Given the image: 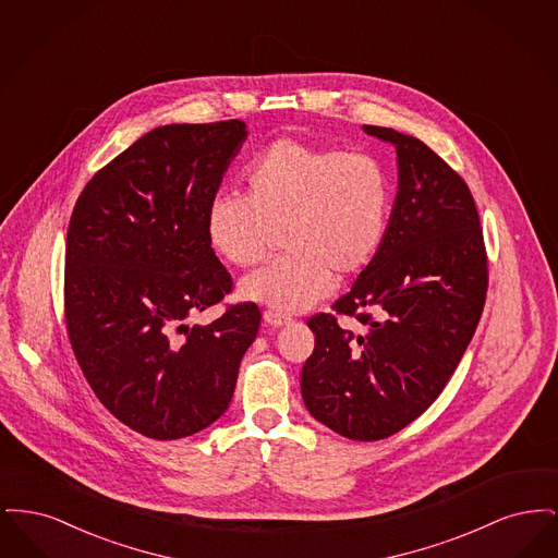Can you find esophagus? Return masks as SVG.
<instances>
[{"label": "esophagus", "instance_id": "esophagus-1", "mask_svg": "<svg viewBox=\"0 0 558 558\" xmlns=\"http://www.w3.org/2000/svg\"><path fill=\"white\" fill-rule=\"evenodd\" d=\"M264 319H266V324H269V326H284V324H289V322H291V318L280 316V314L271 312V310H266V312H264Z\"/></svg>", "mask_w": 558, "mask_h": 558}]
</instances>
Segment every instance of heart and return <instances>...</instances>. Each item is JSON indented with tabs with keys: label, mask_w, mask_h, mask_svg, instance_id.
I'll list each match as a JSON object with an SVG mask.
<instances>
[{
	"label": "heart",
	"mask_w": 558,
	"mask_h": 558,
	"mask_svg": "<svg viewBox=\"0 0 558 558\" xmlns=\"http://www.w3.org/2000/svg\"><path fill=\"white\" fill-rule=\"evenodd\" d=\"M246 196L223 194L209 207L213 248L232 266L266 262L282 230L278 262L248 276L244 299L276 314H299L339 280L378 255L393 211L385 165L366 153L312 146L280 137L244 169Z\"/></svg>",
	"instance_id": "heart-1"
}]
</instances>
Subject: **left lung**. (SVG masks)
Here are the masks:
<instances>
[{"label":"left lung","mask_w":558,"mask_h":558,"mask_svg":"<svg viewBox=\"0 0 558 558\" xmlns=\"http://www.w3.org/2000/svg\"><path fill=\"white\" fill-rule=\"evenodd\" d=\"M398 153L399 186L378 255L335 314L307 319L314 353L301 396L322 425L376 441L439 398L471 343L487 294V251L466 182L418 137L364 125ZM337 315L361 324L339 327Z\"/></svg>","instance_id":"1"}]
</instances>
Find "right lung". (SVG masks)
Segmentation results:
<instances>
[{"label": "right lung", "mask_w": 558, "mask_h": 558, "mask_svg": "<svg viewBox=\"0 0 558 558\" xmlns=\"http://www.w3.org/2000/svg\"><path fill=\"white\" fill-rule=\"evenodd\" d=\"M244 137L239 119L157 128L96 171L69 221L73 353L108 412L150 439L194 435L228 410L262 324L251 301L186 324L234 289L207 215Z\"/></svg>", "instance_id": "1"}]
</instances>
